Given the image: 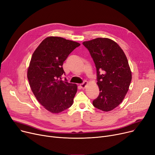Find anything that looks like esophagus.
Listing matches in <instances>:
<instances>
[{
  "label": "esophagus",
  "mask_w": 155,
  "mask_h": 155,
  "mask_svg": "<svg viewBox=\"0 0 155 155\" xmlns=\"http://www.w3.org/2000/svg\"><path fill=\"white\" fill-rule=\"evenodd\" d=\"M86 84H87V81H84L82 84H80V87L83 88V89H84V88H85Z\"/></svg>",
  "instance_id": "obj_1"
}]
</instances>
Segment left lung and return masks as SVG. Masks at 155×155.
Masks as SVG:
<instances>
[{
	"instance_id": "8db88e82",
	"label": "left lung",
	"mask_w": 155,
	"mask_h": 155,
	"mask_svg": "<svg viewBox=\"0 0 155 155\" xmlns=\"http://www.w3.org/2000/svg\"><path fill=\"white\" fill-rule=\"evenodd\" d=\"M97 68L100 94L93 106L108 112L119 105L127 94L132 79L128 61L122 48L114 41L97 38L84 41Z\"/></svg>"
}]
</instances>
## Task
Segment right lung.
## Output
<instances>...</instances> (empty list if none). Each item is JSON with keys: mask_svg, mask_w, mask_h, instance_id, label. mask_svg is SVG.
<instances>
[{"mask_svg": "<svg viewBox=\"0 0 155 155\" xmlns=\"http://www.w3.org/2000/svg\"><path fill=\"white\" fill-rule=\"evenodd\" d=\"M79 45L76 41L50 36L33 54L27 74L29 84L36 98L51 113L63 112L73 104L78 86L65 78L62 80L65 74L62 65Z\"/></svg>", "mask_w": 155, "mask_h": 155, "instance_id": "add662e5", "label": "right lung"}]
</instances>
